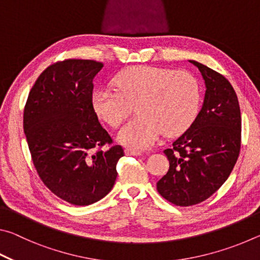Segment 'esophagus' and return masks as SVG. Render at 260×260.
Masks as SVG:
<instances>
[{"instance_id":"esophagus-1","label":"esophagus","mask_w":260,"mask_h":260,"mask_svg":"<svg viewBox=\"0 0 260 260\" xmlns=\"http://www.w3.org/2000/svg\"><path fill=\"white\" fill-rule=\"evenodd\" d=\"M125 153L126 155H128V156H141L142 155V152L141 151H138V150H133V149H125Z\"/></svg>"}]
</instances>
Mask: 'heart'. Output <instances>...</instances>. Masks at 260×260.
I'll use <instances>...</instances> for the list:
<instances>
[{
  "mask_svg": "<svg viewBox=\"0 0 260 260\" xmlns=\"http://www.w3.org/2000/svg\"><path fill=\"white\" fill-rule=\"evenodd\" d=\"M117 90L102 88L91 96V107L101 120L119 127L136 103L139 114L118 133V140L133 149L151 147L164 132L167 136L183 133L200 111L199 82L186 71L138 65L117 74Z\"/></svg>",
  "mask_w": 260,
  "mask_h": 260,
  "instance_id": "obj_1",
  "label": "heart"
}]
</instances>
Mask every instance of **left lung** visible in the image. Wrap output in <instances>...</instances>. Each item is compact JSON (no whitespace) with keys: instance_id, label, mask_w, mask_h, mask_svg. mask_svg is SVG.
<instances>
[{"instance_id":"1","label":"left lung","mask_w":260,"mask_h":260,"mask_svg":"<svg viewBox=\"0 0 260 260\" xmlns=\"http://www.w3.org/2000/svg\"><path fill=\"white\" fill-rule=\"evenodd\" d=\"M205 82L201 111L164 153L170 169L157 190L171 203L190 206L214 193L230 177L241 148V111L230 81L196 60Z\"/></svg>"}]
</instances>
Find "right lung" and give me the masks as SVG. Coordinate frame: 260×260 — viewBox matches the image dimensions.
<instances>
[{
    "label": "right lung",
    "mask_w": 260,
    "mask_h": 260,
    "mask_svg": "<svg viewBox=\"0 0 260 260\" xmlns=\"http://www.w3.org/2000/svg\"><path fill=\"white\" fill-rule=\"evenodd\" d=\"M102 68L89 59L50 65L35 81L24 110V132L39 177L73 205L107 196L124 156L121 146H111L91 107L93 80Z\"/></svg>",
    "instance_id": "add662e5"
}]
</instances>
